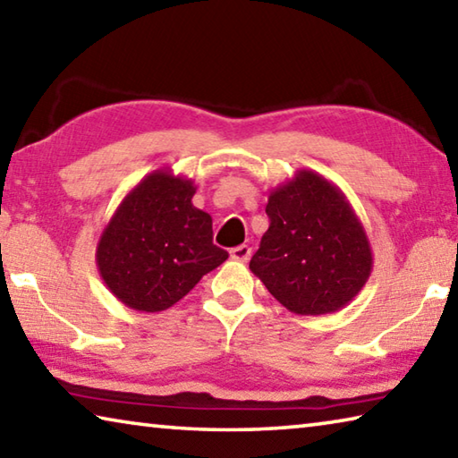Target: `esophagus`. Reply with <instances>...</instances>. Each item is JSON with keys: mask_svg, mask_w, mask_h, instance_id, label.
<instances>
[{"mask_svg": "<svg viewBox=\"0 0 458 458\" xmlns=\"http://www.w3.org/2000/svg\"><path fill=\"white\" fill-rule=\"evenodd\" d=\"M250 246H246V244H242V246H236V248H232L230 250V259L232 260H236V262H246L248 259H250Z\"/></svg>", "mask_w": 458, "mask_h": 458, "instance_id": "esophagus-1", "label": "esophagus"}]
</instances>
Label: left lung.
<instances>
[{
	"label": "left lung",
	"instance_id": "1",
	"mask_svg": "<svg viewBox=\"0 0 458 458\" xmlns=\"http://www.w3.org/2000/svg\"><path fill=\"white\" fill-rule=\"evenodd\" d=\"M270 226L250 260L268 293L297 315H327L352 303L374 267L363 224L345 193L299 169L268 193Z\"/></svg>",
	"mask_w": 458,
	"mask_h": 458
}]
</instances>
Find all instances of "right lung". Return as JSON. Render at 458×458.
I'll return each mask as SVG.
<instances>
[{
    "mask_svg": "<svg viewBox=\"0 0 458 458\" xmlns=\"http://www.w3.org/2000/svg\"><path fill=\"white\" fill-rule=\"evenodd\" d=\"M196 185L155 169L114 210L97 244L106 289L135 311H165L228 252L212 242V216L191 204Z\"/></svg>",
    "mask_w": 458,
    "mask_h": 458,
    "instance_id": "right-lung-1",
    "label": "right lung"
}]
</instances>
